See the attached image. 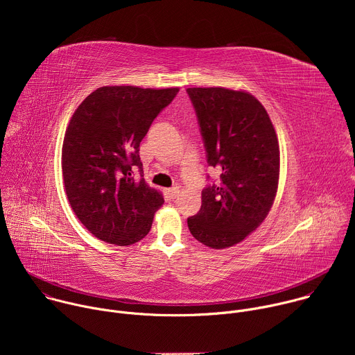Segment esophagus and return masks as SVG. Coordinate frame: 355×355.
Returning a JSON list of instances; mask_svg holds the SVG:
<instances>
[{
	"instance_id": "1",
	"label": "esophagus",
	"mask_w": 355,
	"mask_h": 355,
	"mask_svg": "<svg viewBox=\"0 0 355 355\" xmlns=\"http://www.w3.org/2000/svg\"><path fill=\"white\" fill-rule=\"evenodd\" d=\"M167 192H168V196H170L171 199H174V198H177V196H178V193H180V188H178V187H174V188H170Z\"/></svg>"
}]
</instances>
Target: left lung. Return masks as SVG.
I'll return each instance as SVG.
<instances>
[{
  "instance_id": "left-lung-1",
  "label": "left lung",
  "mask_w": 355,
  "mask_h": 355,
  "mask_svg": "<svg viewBox=\"0 0 355 355\" xmlns=\"http://www.w3.org/2000/svg\"><path fill=\"white\" fill-rule=\"evenodd\" d=\"M211 167L219 181L202 191V205L188 218L191 234L211 248L243 241L267 218L278 189L279 146L260 101L222 87L187 88Z\"/></svg>"
}]
</instances>
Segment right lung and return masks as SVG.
I'll return each instance as SVG.
<instances>
[{
    "label": "right lung",
    "mask_w": 355,
    "mask_h": 355,
    "mask_svg": "<svg viewBox=\"0 0 355 355\" xmlns=\"http://www.w3.org/2000/svg\"><path fill=\"white\" fill-rule=\"evenodd\" d=\"M180 88L107 85L91 92L67 126L62 170L70 207L99 240L130 245L151 229L163 193L143 177L139 146Z\"/></svg>",
    "instance_id": "add662e5"
}]
</instances>
